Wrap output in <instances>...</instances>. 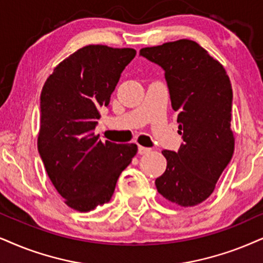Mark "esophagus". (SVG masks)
I'll use <instances>...</instances> for the list:
<instances>
[{
    "mask_svg": "<svg viewBox=\"0 0 263 263\" xmlns=\"http://www.w3.org/2000/svg\"><path fill=\"white\" fill-rule=\"evenodd\" d=\"M151 152H152L151 148H145V147H142V145H138V154L144 155V154H148V153H151Z\"/></svg>",
    "mask_w": 263,
    "mask_h": 263,
    "instance_id": "obj_1",
    "label": "esophagus"
}]
</instances>
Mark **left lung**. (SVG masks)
Returning <instances> with one entry per match:
<instances>
[{"label":"left lung","mask_w":263,"mask_h":263,"mask_svg":"<svg viewBox=\"0 0 263 263\" xmlns=\"http://www.w3.org/2000/svg\"><path fill=\"white\" fill-rule=\"evenodd\" d=\"M139 54L165 70L183 138L178 152H161L167 166L155 179L156 189L168 201L195 206L212 194L234 153L231 80L223 65L192 40L145 47Z\"/></svg>","instance_id":"left-lung-1"}]
</instances>
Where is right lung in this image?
I'll return each mask as SVG.
<instances>
[{
	"label": "right lung",
	"instance_id": "right-lung-1",
	"mask_svg": "<svg viewBox=\"0 0 263 263\" xmlns=\"http://www.w3.org/2000/svg\"><path fill=\"white\" fill-rule=\"evenodd\" d=\"M134 48L89 45L59 63L41 91L37 148L57 192L69 208L87 212L110 201L119 176L137 145L98 139L93 129L108 107Z\"/></svg>",
	"mask_w": 263,
	"mask_h": 263
}]
</instances>
